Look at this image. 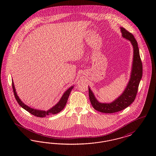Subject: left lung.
I'll use <instances>...</instances> for the list:
<instances>
[{"label": "left lung", "instance_id": "left-lung-1", "mask_svg": "<svg viewBox=\"0 0 156 156\" xmlns=\"http://www.w3.org/2000/svg\"><path fill=\"white\" fill-rule=\"evenodd\" d=\"M122 36L129 40L133 48L130 77L126 88L118 98L111 103L99 102L89 87V97L93 108L98 111L105 113H112L125 109L132 104L137 95L138 87L143 74V66L137 43L133 35L124 29L120 27Z\"/></svg>", "mask_w": 156, "mask_h": 156}]
</instances>
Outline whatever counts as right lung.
I'll use <instances>...</instances> for the list:
<instances>
[{"label": "right lung", "instance_id": "right-lung-1", "mask_svg": "<svg viewBox=\"0 0 156 156\" xmlns=\"http://www.w3.org/2000/svg\"><path fill=\"white\" fill-rule=\"evenodd\" d=\"M12 87H13V92H14L15 98H16L17 102H18V104H19V105L21 107H22L24 109L29 112L33 115H34L37 117H40V118H44L47 115L57 114V113H59V112L61 111L64 108V107L66 106V104H67L68 98L69 96V94H70L72 89H73L74 86H71V87H69L68 89H67V90L64 93V94L62 95V97L61 98L58 102L56 104L55 106H52L51 109H48L47 111L35 109L30 108L29 106H28L27 105H25L24 104L22 101L20 100L19 97H18V95H17V94L16 92V89H15V85H14V83L13 81V80H12Z\"/></svg>", "mask_w": 156, "mask_h": 156}]
</instances>
